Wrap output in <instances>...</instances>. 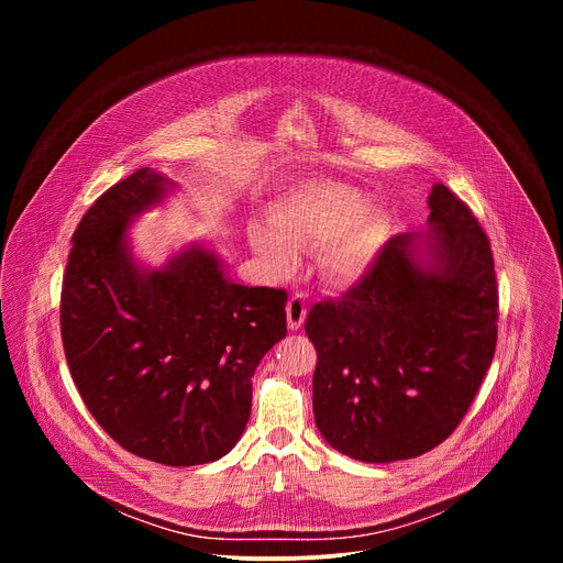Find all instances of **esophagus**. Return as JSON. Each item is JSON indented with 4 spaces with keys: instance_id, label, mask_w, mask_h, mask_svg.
<instances>
[{
    "instance_id": "34e87169",
    "label": "esophagus",
    "mask_w": 563,
    "mask_h": 563,
    "mask_svg": "<svg viewBox=\"0 0 563 563\" xmlns=\"http://www.w3.org/2000/svg\"><path fill=\"white\" fill-rule=\"evenodd\" d=\"M307 318V300L302 294H291L287 302V325L289 330H300Z\"/></svg>"
}]
</instances>
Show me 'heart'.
Masks as SVG:
<instances>
[{
	"label": "heart",
	"instance_id": "heart-1",
	"mask_svg": "<svg viewBox=\"0 0 563 563\" xmlns=\"http://www.w3.org/2000/svg\"><path fill=\"white\" fill-rule=\"evenodd\" d=\"M367 205V196L354 187L330 180L302 183L272 207V227H252V245L274 272L289 274L298 265V250L332 243L330 269L341 278L356 276L376 254L387 229L383 211L364 213Z\"/></svg>",
	"mask_w": 563,
	"mask_h": 563
}]
</instances>
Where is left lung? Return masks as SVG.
Masks as SVG:
<instances>
[{
    "mask_svg": "<svg viewBox=\"0 0 563 563\" xmlns=\"http://www.w3.org/2000/svg\"><path fill=\"white\" fill-rule=\"evenodd\" d=\"M428 231L391 235L341 300L316 302L313 417L350 459L389 463L443 443L472 406L497 347L490 240L445 185Z\"/></svg>",
    "mask_w": 563,
    "mask_h": 563,
    "instance_id": "1",
    "label": "left lung"
}]
</instances>
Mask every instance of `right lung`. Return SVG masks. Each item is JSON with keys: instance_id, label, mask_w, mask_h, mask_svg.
I'll use <instances>...</instances> for the list:
<instances>
[{"instance_id": "1", "label": "right lung", "mask_w": 563, "mask_h": 563, "mask_svg": "<svg viewBox=\"0 0 563 563\" xmlns=\"http://www.w3.org/2000/svg\"><path fill=\"white\" fill-rule=\"evenodd\" d=\"M172 187L137 169L79 220L59 325L77 391L113 441L155 463L200 465L243 434L252 376L287 334V291L227 280L220 258L200 245L159 269L140 267L131 220Z\"/></svg>"}]
</instances>
